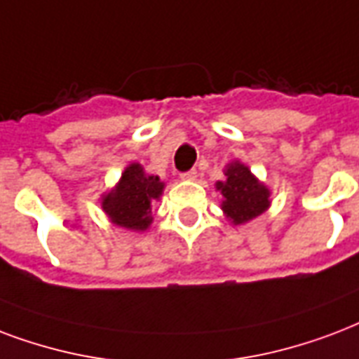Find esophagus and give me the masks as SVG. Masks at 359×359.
Here are the masks:
<instances>
[{"label":"esophagus","instance_id":"obj_1","mask_svg":"<svg viewBox=\"0 0 359 359\" xmlns=\"http://www.w3.org/2000/svg\"><path fill=\"white\" fill-rule=\"evenodd\" d=\"M196 177H198V171H196V169H190V171H186V173H180V179L184 180H196Z\"/></svg>","mask_w":359,"mask_h":359}]
</instances>
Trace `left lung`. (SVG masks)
Wrapping results in <instances>:
<instances>
[{
  "label": "left lung",
  "mask_w": 359,
  "mask_h": 359,
  "mask_svg": "<svg viewBox=\"0 0 359 359\" xmlns=\"http://www.w3.org/2000/svg\"><path fill=\"white\" fill-rule=\"evenodd\" d=\"M224 175L226 180H218L216 190L222 194V210L229 222L241 226L269 209V188L262 184L245 163L231 161Z\"/></svg>",
  "instance_id": "left-lung-1"
}]
</instances>
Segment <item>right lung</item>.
Instances as JSON below:
<instances>
[{"label":"right lung","instance_id":"add662e5","mask_svg":"<svg viewBox=\"0 0 359 359\" xmlns=\"http://www.w3.org/2000/svg\"><path fill=\"white\" fill-rule=\"evenodd\" d=\"M163 186L160 177L144 173L141 163H131L118 184L101 198V209L114 226L144 231L152 224V203L160 199Z\"/></svg>","mask_w":359,"mask_h":359}]
</instances>
